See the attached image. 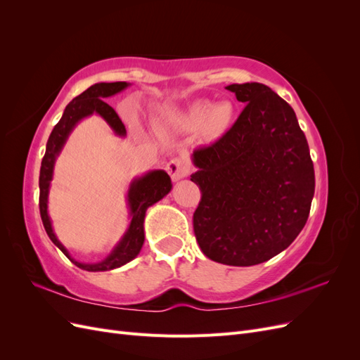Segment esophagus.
<instances>
[{
  "instance_id": "34e87169",
  "label": "esophagus",
  "mask_w": 360,
  "mask_h": 360,
  "mask_svg": "<svg viewBox=\"0 0 360 360\" xmlns=\"http://www.w3.org/2000/svg\"><path fill=\"white\" fill-rule=\"evenodd\" d=\"M167 171H168V174H169L171 179H172L174 181H179L180 179L186 177L188 172H189L186 162L180 160V159L171 160V162L168 163V165H167Z\"/></svg>"
}]
</instances>
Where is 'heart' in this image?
Here are the masks:
<instances>
[{
	"mask_svg": "<svg viewBox=\"0 0 360 360\" xmlns=\"http://www.w3.org/2000/svg\"><path fill=\"white\" fill-rule=\"evenodd\" d=\"M234 117V108L231 103L222 102L216 105L212 101H197L183 114H180V123L186 127H202L207 124L209 132L213 135H221L231 124Z\"/></svg>",
	"mask_w": 360,
	"mask_h": 360,
	"instance_id": "obj_1",
	"label": "heart"
}]
</instances>
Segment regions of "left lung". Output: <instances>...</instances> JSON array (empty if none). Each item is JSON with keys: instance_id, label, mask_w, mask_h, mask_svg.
<instances>
[{"instance_id": "obj_1", "label": "left lung", "mask_w": 360, "mask_h": 360, "mask_svg": "<svg viewBox=\"0 0 360 360\" xmlns=\"http://www.w3.org/2000/svg\"><path fill=\"white\" fill-rule=\"evenodd\" d=\"M245 105L234 126L195 150L201 189L193 231L205 257L248 267L287 249L308 221L315 191L308 141L296 112L267 85L225 86Z\"/></svg>"}]
</instances>
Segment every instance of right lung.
<instances>
[{
	"label": "right lung",
	"mask_w": 360,
	"mask_h": 360,
	"mask_svg": "<svg viewBox=\"0 0 360 360\" xmlns=\"http://www.w3.org/2000/svg\"><path fill=\"white\" fill-rule=\"evenodd\" d=\"M129 85V82H99L91 85L90 89H86L78 97H75V99L66 106L60 122L51 132L46 143L45 156L41 159L39 177V207L43 226H45L52 243L56 245L75 266H78L79 269L86 271H106L118 269L127 264L129 261L136 258L146 240L144 217L147 209L156 204L158 201H160L163 197H167L172 189L171 179L163 169H151L143 174V176L132 179L126 193V205L130 219L127 230L117 242V245L111 249V252L102 261H97V263H82V261L75 259L66 249V246L58 240L56 231H53L52 221L48 212V200L57 158L60 156L64 146H66L73 129L78 126V123H81L84 118L91 117L93 114L103 118L106 124L111 127V130L117 136H126V127L122 123V120H120V117L110 105L103 102V99L122 93Z\"/></svg>",
	"instance_id": "add662e5"
}]
</instances>
